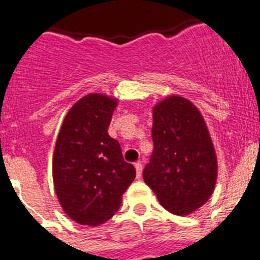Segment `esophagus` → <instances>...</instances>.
<instances>
[{
    "mask_svg": "<svg viewBox=\"0 0 260 260\" xmlns=\"http://www.w3.org/2000/svg\"><path fill=\"white\" fill-rule=\"evenodd\" d=\"M135 171H137V177L139 178L142 176V171H143V164L141 161L135 162Z\"/></svg>",
    "mask_w": 260,
    "mask_h": 260,
    "instance_id": "obj_1",
    "label": "esophagus"
}]
</instances>
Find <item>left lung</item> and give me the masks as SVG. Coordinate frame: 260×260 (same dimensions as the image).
<instances>
[{"instance_id":"obj_1","label":"left lung","mask_w":260,"mask_h":260,"mask_svg":"<svg viewBox=\"0 0 260 260\" xmlns=\"http://www.w3.org/2000/svg\"><path fill=\"white\" fill-rule=\"evenodd\" d=\"M153 152L143 180L162 207L186 216L210 199L217 157L201 110L189 99L171 95L152 108Z\"/></svg>"}]
</instances>
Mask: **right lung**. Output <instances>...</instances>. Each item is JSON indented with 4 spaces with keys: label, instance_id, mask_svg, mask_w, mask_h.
Instances as JSON below:
<instances>
[{
    "label": "right lung",
    "instance_id": "1",
    "mask_svg": "<svg viewBox=\"0 0 260 260\" xmlns=\"http://www.w3.org/2000/svg\"><path fill=\"white\" fill-rule=\"evenodd\" d=\"M118 99L88 93L69 109L53 152V183L59 204L78 224L98 226L118 211L135 168L123 160L108 127Z\"/></svg>",
    "mask_w": 260,
    "mask_h": 260
}]
</instances>
